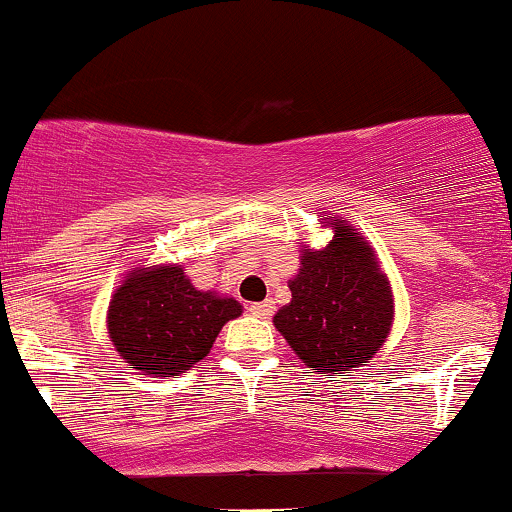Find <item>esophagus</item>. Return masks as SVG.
<instances>
[{"instance_id": "34e87169", "label": "esophagus", "mask_w": 512, "mask_h": 512, "mask_svg": "<svg viewBox=\"0 0 512 512\" xmlns=\"http://www.w3.org/2000/svg\"><path fill=\"white\" fill-rule=\"evenodd\" d=\"M249 312L254 314V317L268 319V317H273V312H275V304H273V300H263V302L249 304Z\"/></svg>"}]
</instances>
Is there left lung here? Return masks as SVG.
Here are the masks:
<instances>
[{
  "label": "left lung",
  "instance_id": "1",
  "mask_svg": "<svg viewBox=\"0 0 512 512\" xmlns=\"http://www.w3.org/2000/svg\"><path fill=\"white\" fill-rule=\"evenodd\" d=\"M326 220L333 239L321 251L304 246L290 280L292 300L273 324L304 365L319 375H343L387 341L394 295L372 246L346 220Z\"/></svg>",
  "mask_w": 512,
  "mask_h": 512
}]
</instances>
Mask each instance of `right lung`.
Segmentation results:
<instances>
[{"label":"right lung","instance_id":"add662e5","mask_svg":"<svg viewBox=\"0 0 512 512\" xmlns=\"http://www.w3.org/2000/svg\"><path fill=\"white\" fill-rule=\"evenodd\" d=\"M239 314L234 297L198 290L181 266L135 268L108 304V336L135 370L174 377L198 365Z\"/></svg>","mask_w":512,"mask_h":512}]
</instances>
